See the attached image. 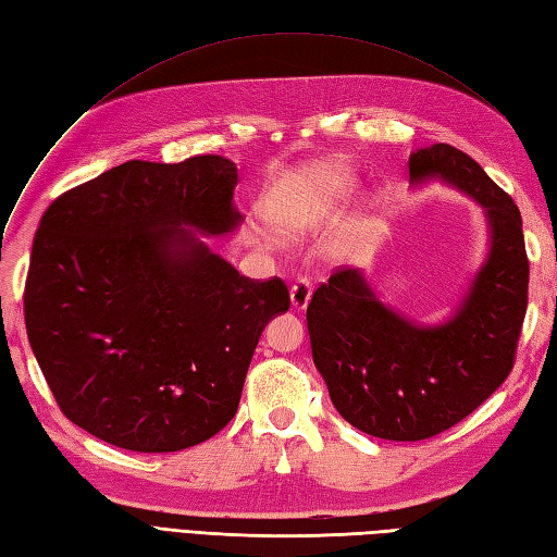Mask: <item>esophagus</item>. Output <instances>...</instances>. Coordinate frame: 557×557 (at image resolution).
Masks as SVG:
<instances>
[{
  "mask_svg": "<svg viewBox=\"0 0 557 557\" xmlns=\"http://www.w3.org/2000/svg\"><path fill=\"white\" fill-rule=\"evenodd\" d=\"M311 293H313L311 281L309 278H297L290 285V305H293V309H297V311L307 309V305L311 301Z\"/></svg>",
  "mask_w": 557,
  "mask_h": 557,
  "instance_id": "esophagus-1",
  "label": "esophagus"
}]
</instances>
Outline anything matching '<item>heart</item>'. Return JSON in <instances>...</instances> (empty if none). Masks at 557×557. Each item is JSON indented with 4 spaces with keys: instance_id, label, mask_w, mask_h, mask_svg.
Instances as JSON below:
<instances>
[{
    "instance_id": "heart-1",
    "label": "heart",
    "mask_w": 557,
    "mask_h": 557,
    "mask_svg": "<svg viewBox=\"0 0 557 557\" xmlns=\"http://www.w3.org/2000/svg\"><path fill=\"white\" fill-rule=\"evenodd\" d=\"M352 178L334 162H315L301 172L293 183V195L276 223L288 237H301L309 230L325 223L346 201Z\"/></svg>"
}]
</instances>
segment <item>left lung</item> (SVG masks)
Here are the masks:
<instances>
[{
    "label": "left lung",
    "mask_w": 557,
    "mask_h": 557,
    "mask_svg": "<svg viewBox=\"0 0 557 557\" xmlns=\"http://www.w3.org/2000/svg\"><path fill=\"white\" fill-rule=\"evenodd\" d=\"M411 185L442 181L485 213L491 248L455 313L423 325L383 305L360 269H339L307 309L311 352L334 409L364 434L420 442L460 423L509 376L530 262L513 199L448 144L418 148Z\"/></svg>",
    "instance_id": "left-lung-1"
}]
</instances>
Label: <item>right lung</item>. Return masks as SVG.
I'll list each match as a JSON object with an SVG mask.
<instances>
[{
	"label": "right lung",
	"mask_w": 557,
	"mask_h": 557,
	"mask_svg": "<svg viewBox=\"0 0 557 557\" xmlns=\"http://www.w3.org/2000/svg\"><path fill=\"white\" fill-rule=\"evenodd\" d=\"M237 164L129 160L41 215L25 281L32 352L62 413L125 450L174 453L237 413L281 278L242 276L201 237L244 221Z\"/></svg>",
	"instance_id": "right-lung-1"
}]
</instances>
